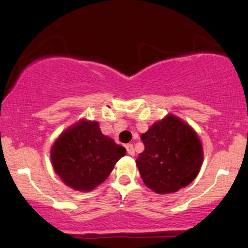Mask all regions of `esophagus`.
<instances>
[{
	"mask_svg": "<svg viewBox=\"0 0 248 248\" xmlns=\"http://www.w3.org/2000/svg\"><path fill=\"white\" fill-rule=\"evenodd\" d=\"M126 149H127L128 155H130V156H134V155H135V150H134L133 144H127V146H126Z\"/></svg>",
	"mask_w": 248,
	"mask_h": 248,
	"instance_id": "esophagus-1",
	"label": "esophagus"
}]
</instances>
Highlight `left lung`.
I'll return each instance as SVG.
<instances>
[{
    "label": "left lung",
    "instance_id": "left-lung-1",
    "mask_svg": "<svg viewBox=\"0 0 248 248\" xmlns=\"http://www.w3.org/2000/svg\"><path fill=\"white\" fill-rule=\"evenodd\" d=\"M144 152L136 160L143 183L154 192L178 191L197 177L203 146L195 129L173 114L152 124L141 135Z\"/></svg>",
    "mask_w": 248,
    "mask_h": 248
}]
</instances>
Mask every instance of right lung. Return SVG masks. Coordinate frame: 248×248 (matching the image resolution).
<instances>
[{
	"mask_svg": "<svg viewBox=\"0 0 248 248\" xmlns=\"http://www.w3.org/2000/svg\"><path fill=\"white\" fill-rule=\"evenodd\" d=\"M126 149L101 133L96 121L81 119L51 147L53 170L76 191H92L107 179Z\"/></svg>",
	"mask_w": 248,
	"mask_h": 248,
	"instance_id": "1",
	"label": "right lung"
}]
</instances>
